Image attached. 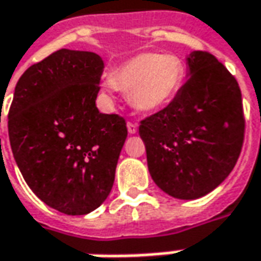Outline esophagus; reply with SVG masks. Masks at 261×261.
I'll list each match as a JSON object with an SVG mask.
<instances>
[{
  "label": "esophagus",
  "mask_w": 261,
  "mask_h": 261,
  "mask_svg": "<svg viewBox=\"0 0 261 261\" xmlns=\"http://www.w3.org/2000/svg\"><path fill=\"white\" fill-rule=\"evenodd\" d=\"M127 132L130 135H134L138 132V126H136V123L134 122H127Z\"/></svg>",
  "instance_id": "1"
}]
</instances>
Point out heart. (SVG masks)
Returning <instances> with one entry per match:
<instances>
[{"instance_id":"1","label":"heart","mask_w":261,"mask_h":261,"mask_svg":"<svg viewBox=\"0 0 261 261\" xmlns=\"http://www.w3.org/2000/svg\"><path fill=\"white\" fill-rule=\"evenodd\" d=\"M185 80V66L172 54L143 53L123 63L106 80L108 89H120L142 112H155L171 102Z\"/></svg>"}]
</instances>
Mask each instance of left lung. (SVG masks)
I'll use <instances>...</instances> for the list:
<instances>
[{"label":"left lung","instance_id":"left-lung-1","mask_svg":"<svg viewBox=\"0 0 261 261\" xmlns=\"http://www.w3.org/2000/svg\"><path fill=\"white\" fill-rule=\"evenodd\" d=\"M188 66L190 77L175 97L139 126L152 179L179 200L204 197L224 181L246 129L240 86L224 64L194 51Z\"/></svg>","mask_w":261,"mask_h":261}]
</instances>
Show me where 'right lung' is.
I'll use <instances>...</instances> for the list:
<instances>
[{"mask_svg": "<svg viewBox=\"0 0 261 261\" xmlns=\"http://www.w3.org/2000/svg\"><path fill=\"white\" fill-rule=\"evenodd\" d=\"M103 60L61 48L30 66L15 86L8 135L25 182L48 207L83 216L108 198L126 122L96 108Z\"/></svg>", "mask_w": 261, "mask_h": 261, "instance_id": "add662e5", "label": "right lung"}]
</instances>
